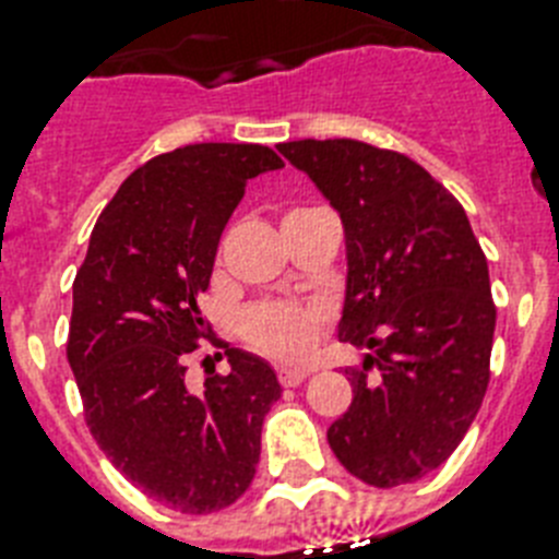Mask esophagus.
<instances>
[{"label": "esophagus", "instance_id": "esophagus-1", "mask_svg": "<svg viewBox=\"0 0 559 559\" xmlns=\"http://www.w3.org/2000/svg\"><path fill=\"white\" fill-rule=\"evenodd\" d=\"M309 369H289V367H281L278 369V381L284 383V386H298V383L307 381Z\"/></svg>", "mask_w": 559, "mask_h": 559}]
</instances>
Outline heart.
Here are the masks:
<instances>
[{"label": "heart", "mask_w": 559, "mask_h": 559, "mask_svg": "<svg viewBox=\"0 0 559 559\" xmlns=\"http://www.w3.org/2000/svg\"><path fill=\"white\" fill-rule=\"evenodd\" d=\"M321 309L298 307V304L264 301L241 312V335L275 360H304L312 355L321 335Z\"/></svg>", "instance_id": "heart-1"}]
</instances>
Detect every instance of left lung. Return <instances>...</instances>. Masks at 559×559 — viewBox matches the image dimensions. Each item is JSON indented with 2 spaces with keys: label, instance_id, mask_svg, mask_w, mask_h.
Listing matches in <instances>:
<instances>
[{
  "label": "left lung",
  "instance_id": "1",
  "mask_svg": "<svg viewBox=\"0 0 559 559\" xmlns=\"http://www.w3.org/2000/svg\"><path fill=\"white\" fill-rule=\"evenodd\" d=\"M278 153L341 215L337 337L367 349L346 369L355 395L326 440L369 486L420 480L457 449L489 386L497 312L486 255L457 199L401 153L355 139H301Z\"/></svg>",
  "mask_w": 559,
  "mask_h": 559
}]
</instances>
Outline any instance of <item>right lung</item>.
<instances>
[{
	"mask_svg": "<svg viewBox=\"0 0 559 559\" xmlns=\"http://www.w3.org/2000/svg\"><path fill=\"white\" fill-rule=\"evenodd\" d=\"M261 144H187L150 158L98 215L73 281L68 360L91 435L133 486L181 514L250 489L261 424L281 397L264 358L224 344L229 374L187 386L207 335L199 295L247 181L281 170Z\"/></svg>",
	"mask_w": 559,
	"mask_h": 559,
	"instance_id": "right-lung-1",
	"label": "right lung"
}]
</instances>
